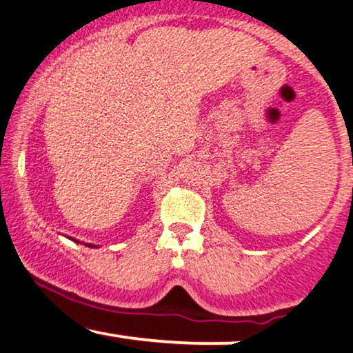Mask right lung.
<instances>
[{
	"mask_svg": "<svg viewBox=\"0 0 353 353\" xmlns=\"http://www.w3.org/2000/svg\"><path fill=\"white\" fill-rule=\"evenodd\" d=\"M70 239H71V241L78 242V244H79V241H78V239H72V237H70ZM84 245H88V247H98V245H94V244H84Z\"/></svg>",
	"mask_w": 353,
	"mask_h": 353,
	"instance_id": "right-lung-1",
	"label": "right lung"
}]
</instances>
